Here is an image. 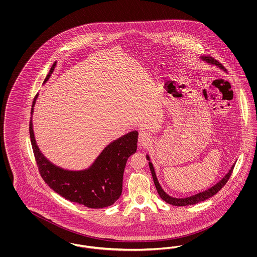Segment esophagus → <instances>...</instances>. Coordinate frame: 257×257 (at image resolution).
<instances>
[{
    "mask_svg": "<svg viewBox=\"0 0 257 257\" xmlns=\"http://www.w3.org/2000/svg\"><path fill=\"white\" fill-rule=\"evenodd\" d=\"M151 143L150 135L146 131H140L139 133V144L142 147H147Z\"/></svg>",
    "mask_w": 257,
    "mask_h": 257,
    "instance_id": "34e87169",
    "label": "esophagus"
}]
</instances>
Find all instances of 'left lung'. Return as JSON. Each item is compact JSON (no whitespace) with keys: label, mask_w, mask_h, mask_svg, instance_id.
Listing matches in <instances>:
<instances>
[{"label":"left lung","mask_w":257,"mask_h":257,"mask_svg":"<svg viewBox=\"0 0 257 257\" xmlns=\"http://www.w3.org/2000/svg\"><path fill=\"white\" fill-rule=\"evenodd\" d=\"M200 59H201L202 61H206L208 63H210V64H214V65L220 67V69H222L223 71H226V69L224 68V66H223L221 63H220L219 61H216L214 58H212V57L201 56ZM147 159L148 160V161H150L148 155H147ZM148 164H149V168H150V171H151V174H152V177H153V181H154V184H155L156 190H157L159 196H161V198H162L164 201H166L167 203L171 204V205H174V206L194 205V204H196V203H198V202H200V201L206 200L208 198H210L211 196H215V195L220 191V189L226 184V182L228 181V179H229V177H230V175H231V173H232L234 166H235V164L232 165L231 169L225 174V176H224L221 180H220L218 183L216 184V185H214L213 187L209 188L206 191L201 192V193H198V194L194 195V196L183 197V198H176V197H172V196H169V195L162 189L159 181H158V179H157V176H156V173H155V171H154V168H153L152 163H151V162H148Z\"/></svg>","instance_id":"8db88e82"}]
</instances>
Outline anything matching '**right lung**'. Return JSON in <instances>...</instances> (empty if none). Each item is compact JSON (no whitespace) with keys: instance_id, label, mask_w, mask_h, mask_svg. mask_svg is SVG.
Listing matches in <instances>:
<instances>
[{"instance_id":"obj_1","label":"right lung","mask_w":257,"mask_h":257,"mask_svg":"<svg viewBox=\"0 0 257 257\" xmlns=\"http://www.w3.org/2000/svg\"><path fill=\"white\" fill-rule=\"evenodd\" d=\"M55 67L56 62L44 83L49 80ZM37 96L32 105V115ZM138 136V131H132L111 142L86 170L68 171L54 165L41 153L35 138L32 117L30 120L31 143L38 171L45 183L65 199L94 209L110 206L121 196L123 172L127 160L137 150Z\"/></svg>"}]
</instances>
